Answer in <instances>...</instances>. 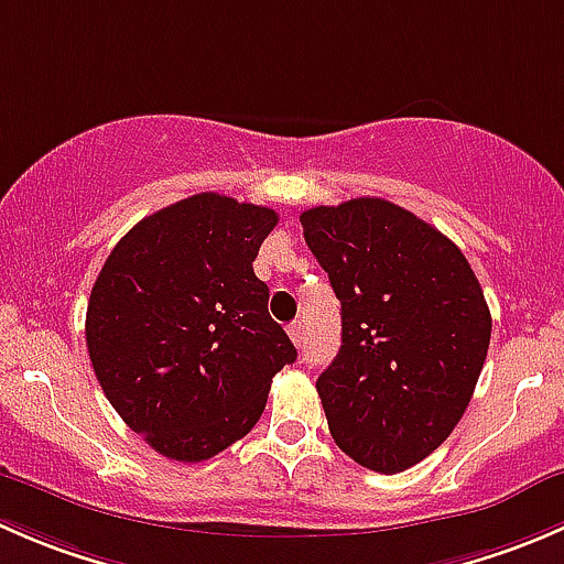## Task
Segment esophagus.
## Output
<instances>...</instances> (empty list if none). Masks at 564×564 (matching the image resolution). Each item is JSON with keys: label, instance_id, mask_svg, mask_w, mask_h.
<instances>
[{"label": "esophagus", "instance_id": "1", "mask_svg": "<svg viewBox=\"0 0 564 564\" xmlns=\"http://www.w3.org/2000/svg\"><path fill=\"white\" fill-rule=\"evenodd\" d=\"M289 338L294 340V346H303L305 344L303 322H292V324H289Z\"/></svg>", "mask_w": 564, "mask_h": 564}]
</instances>
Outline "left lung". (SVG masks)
<instances>
[{"instance_id": "left-lung-1", "label": "left lung", "mask_w": 564, "mask_h": 564, "mask_svg": "<svg viewBox=\"0 0 564 564\" xmlns=\"http://www.w3.org/2000/svg\"><path fill=\"white\" fill-rule=\"evenodd\" d=\"M340 300V349L316 379L335 445L395 475L436 451L475 392L491 311L440 229L384 198L300 215Z\"/></svg>"}]
</instances>
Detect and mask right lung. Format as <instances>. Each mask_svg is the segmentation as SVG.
I'll use <instances>...</instances> for the list:
<instances>
[{"label":"right lung","mask_w":564,"mask_h":564,"mask_svg":"<svg viewBox=\"0 0 564 564\" xmlns=\"http://www.w3.org/2000/svg\"><path fill=\"white\" fill-rule=\"evenodd\" d=\"M270 207L196 193L139 220L87 305L95 377L119 417L172 460H207L248 434L297 349L267 311L256 253Z\"/></svg>","instance_id":"obj_1"}]
</instances>
